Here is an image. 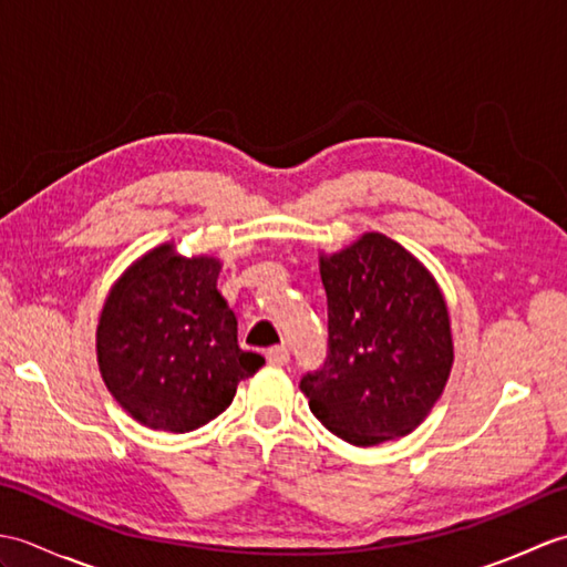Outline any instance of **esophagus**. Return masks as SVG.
<instances>
[{"label":"esophagus","instance_id":"esophagus-1","mask_svg":"<svg viewBox=\"0 0 567 567\" xmlns=\"http://www.w3.org/2000/svg\"><path fill=\"white\" fill-rule=\"evenodd\" d=\"M265 358H268V363H272V365H287L290 363V351H287L285 346H272V348H268Z\"/></svg>","mask_w":567,"mask_h":567}]
</instances>
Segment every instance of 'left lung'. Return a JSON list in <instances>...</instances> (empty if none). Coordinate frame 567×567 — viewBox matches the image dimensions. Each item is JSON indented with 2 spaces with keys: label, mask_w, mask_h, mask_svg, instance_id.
I'll return each mask as SVG.
<instances>
[{
  "label": "left lung",
  "mask_w": 567,
  "mask_h": 567,
  "mask_svg": "<svg viewBox=\"0 0 567 567\" xmlns=\"http://www.w3.org/2000/svg\"><path fill=\"white\" fill-rule=\"evenodd\" d=\"M327 360L299 388L323 426L353 445L406 436L453 365L449 309L431 272L382 234L321 258Z\"/></svg>",
  "instance_id": "8db88e82"
}]
</instances>
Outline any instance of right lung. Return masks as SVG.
<instances>
[{
  "mask_svg": "<svg viewBox=\"0 0 567 567\" xmlns=\"http://www.w3.org/2000/svg\"><path fill=\"white\" fill-rule=\"evenodd\" d=\"M219 270V260H187L161 246L106 297L100 370L141 424L173 433L209 424L231 404L236 384L265 363L238 348L236 315L216 290Z\"/></svg>",
  "mask_w": 567,
  "mask_h": 567,
  "instance_id": "add662e5",
  "label": "right lung"
}]
</instances>
